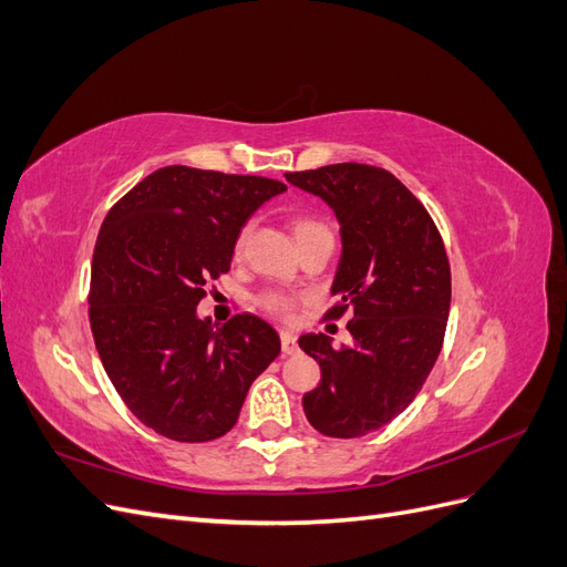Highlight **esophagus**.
<instances>
[{"instance_id":"obj_1","label":"esophagus","mask_w":567,"mask_h":567,"mask_svg":"<svg viewBox=\"0 0 567 567\" xmlns=\"http://www.w3.org/2000/svg\"><path fill=\"white\" fill-rule=\"evenodd\" d=\"M281 350H284V354H296L298 352V336L290 331H281Z\"/></svg>"}]
</instances>
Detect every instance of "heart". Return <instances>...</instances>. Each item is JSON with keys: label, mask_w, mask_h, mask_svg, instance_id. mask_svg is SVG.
Listing matches in <instances>:
<instances>
[{"label": "heart", "mask_w": 567, "mask_h": 567, "mask_svg": "<svg viewBox=\"0 0 567 567\" xmlns=\"http://www.w3.org/2000/svg\"><path fill=\"white\" fill-rule=\"evenodd\" d=\"M293 234H296V241H305V238H312V236H321V234H329V227L323 225V221L315 219V217H296L293 219ZM244 241H246V231L238 234L236 238V252H241L244 248ZM257 305L262 307V310L271 312V315H288L290 310V298L284 296V293H277V290H267V293H262L260 298H257Z\"/></svg>", "instance_id": "1"}]
</instances>
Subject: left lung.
<instances>
[{
	"mask_svg": "<svg viewBox=\"0 0 567 567\" xmlns=\"http://www.w3.org/2000/svg\"><path fill=\"white\" fill-rule=\"evenodd\" d=\"M286 182L319 196L340 225V262L329 317L352 310L350 346L300 336L321 383L302 398L307 421L329 437L379 431L414 402L442 350L452 274L435 221L383 167L338 163Z\"/></svg>",
	"mask_w": 567,
	"mask_h": 567,
	"instance_id": "left-lung-1",
	"label": "left lung"
}]
</instances>
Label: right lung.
Here are the masks:
<instances>
[{"instance_id":"1","label":"right lung","mask_w":567,"mask_h":567,"mask_svg":"<svg viewBox=\"0 0 567 567\" xmlns=\"http://www.w3.org/2000/svg\"><path fill=\"white\" fill-rule=\"evenodd\" d=\"M286 184L167 165L120 198L101 225L90 323L113 388L151 431L177 442L229 433L252 381L281 352L255 315L200 319L205 286L229 271L248 217Z\"/></svg>"}]
</instances>
